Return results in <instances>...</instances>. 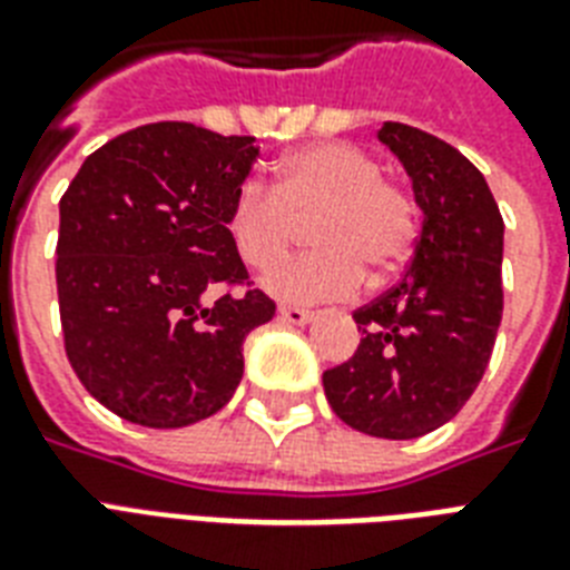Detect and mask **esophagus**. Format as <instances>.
<instances>
[{"mask_svg": "<svg viewBox=\"0 0 570 570\" xmlns=\"http://www.w3.org/2000/svg\"><path fill=\"white\" fill-rule=\"evenodd\" d=\"M277 313H281V320L293 322V325H307L313 320V311H304V307H295V304H281Z\"/></svg>", "mask_w": 570, "mask_h": 570, "instance_id": "1", "label": "esophagus"}]
</instances>
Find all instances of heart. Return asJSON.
Segmentation results:
<instances>
[{"instance_id":"obj_1","label":"heart","mask_w":570,"mask_h":570,"mask_svg":"<svg viewBox=\"0 0 570 570\" xmlns=\"http://www.w3.org/2000/svg\"><path fill=\"white\" fill-rule=\"evenodd\" d=\"M311 218L316 250L266 277L268 293L284 302L343 298L364 275L381 284L420 242L414 191L384 177L375 156L346 141H316L286 154L275 165V186L242 183L224 224L242 263L266 272L289 250L298 222Z\"/></svg>"}]
</instances>
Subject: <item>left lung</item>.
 <instances>
[{"label":"left lung","instance_id":"obj_1","mask_svg":"<svg viewBox=\"0 0 570 570\" xmlns=\"http://www.w3.org/2000/svg\"><path fill=\"white\" fill-rule=\"evenodd\" d=\"M379 138L405 165L423 233L399 284L355 311L364 340L322 384L346 425L411 441L450 423L485 375L503 316V215L452 145L393 120Z\"/></svg>","mask_w":570,"mask_h":570}]
</instances>
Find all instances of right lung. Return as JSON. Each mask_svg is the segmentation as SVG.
Wrapping results in <instances>:
<instances>
[{"mask_svg":"<svg viewBox=\"0 0 570 570\" xmlns=\"http://www.w3.org/2000/svg\"><path fill=\"white\" fill-rule=\"evenodd\" d=\"M254 141L145 124L94 150L58 204L67 361L129 423L180 429L222 411L245 370L242 343L275 316L224 224L257 163Z\"/></svg>","mask_w":570,"mask_h":570,"instance_id":"add662e5","label":"right lung"}]
</instances>
